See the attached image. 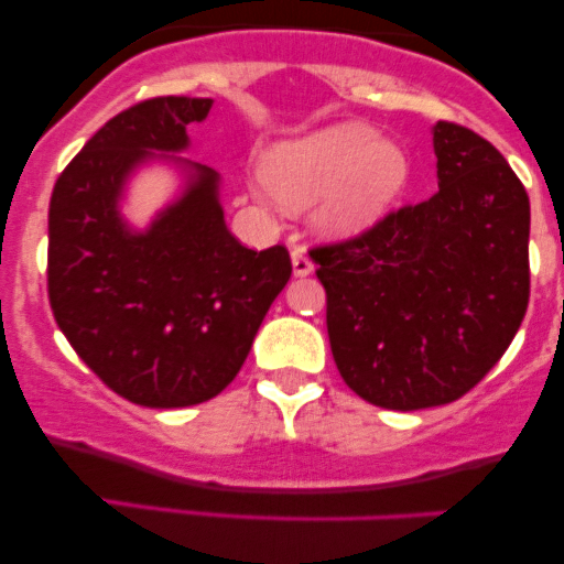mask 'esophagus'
<instances>
[{
    "mask_svg": "<svg viewBox=\"0 0 564 564\" xmlns=\"http://www.w3.org/2000/svg\"><path fill=\"white\" fill-rule=\"evenodd\" d=\"M291 268H294V275H310L313 273V260L307 257V251L302 246H294L291 249Z\"/></svg>",
    "mask_w": 564,
    "mask_h": 564,
    "instance_id": "1",
    "label": "esophagus"
}]
</instances>
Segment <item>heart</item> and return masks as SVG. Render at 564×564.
Instances as JSON below:
<instances>
[{"label": "heart", "mask_w": 564, "mask_h": 564, "mask_svg": "<svg viewBox=\"0 0 564 564\" xmlns=\"http://www.w3.org/2000/svg\"><path fill=\"white\" fill-rule=\"evenodd\" d=\"M268 191L281 204L315 205L326 236H352L379 223L403 196L411 164L403 148L366 124H336L273 148L262 164Z\"/></svg>", "instance_id": "heart-1"}]
</instances>
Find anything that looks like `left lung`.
<instances>
[{"instance_id":"1","label":"left lung","mask_w":564,"mask_h":564,"mask_svg":"<svg viewBox=\"0 0 564 564\" xmlns=\"http://www.w3.org/2000/svg\"><path fill=\"white\" fill-rule=\"evenodd\" d=\"M437 193L310 249L341 379L390 411L467 394L514 339L530 300V200L507 159L437 121Z\"/></svg>"}]
</instances>
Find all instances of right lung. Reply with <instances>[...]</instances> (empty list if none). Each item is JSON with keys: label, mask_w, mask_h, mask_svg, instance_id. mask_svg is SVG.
<instances>
[{"label": "right lung", "mask_w": 564, "mask_h": 564, "mask_svg": "<svg viewBox=\"0 0 564 564\" xmlns=\"http://www.w3.org/2000/svg\"><path fill=\"white\" fill-rule=\"evenodd\" d=\"M212 106V97L166 95L116 113L50 198L47 294L57 326L102 384L145 408L223 392L291 278L286 246L246 249L228 230L209 166L172 156L191 180L145 232L119 215L129 174L153 151H185L187 124Z\"/></svg>", "instance_id": "right-lung-1"}]
</instances>
